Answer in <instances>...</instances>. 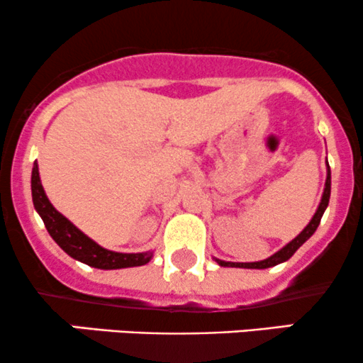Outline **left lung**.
<instances>
[{
    "instance_id": "8db88e82",
    "label": "left lung",
    "mask_w": 363,
    "mask_h": 363,
    "mask_svg": "<svg viewBox=\"0 0 363 363\" xmlns=\"http://www.w3.org/2000/svg\"><path fill=\"white\" fill-rule=\"evenodd\" d=\"M329 196H331V170H329V165H328V176H326V184H324V193H323V198H320V203L318 206V210H315L314 216H312V220L307 225L306 228L295 237L294 240H290L289 244L285 245V247H281L280 251L274 252L273 256H269L268 259H262V261H256V262H230V261H222V259H215L218 262L220 266H230V268H249V269H266V268H272V266H277L280 264V262H285L289 261L291 256H294L295 251H297L301 245L306 242L309 237L314 234L315 230H318L319 223H320V218H323V213L324 210L328 208V203H329Z\"/></svg>"
}]
</instances>
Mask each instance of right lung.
I'll return each instance as SVG.
<instances>
[{
    "instance_id": "add662e5",
    "label": "right lung",
    "mask_w": 363,
    "mask_h": 363,
    "mask_svg": "<svg viewBox=\"0 0 363 363\" xmlns=\"http://www.w3.org/2000/svg\"><path fill=\"white\" fill-rule=\"evenodd\" d=\"M32 201H34L37 213L43 218L45 228H48L49 235L52 237L54 242L60 245L68 256H72L73 259L85 262L91 268L121 269L133 268V266H143L153 257L152 251L136 254L109 251V249L101 247L90 237L83 234L80 228L74 227L66 216H62L51 205V201H49L48 196L44 193L43 184H40L37 162H34V167H32Z\"/></svg>"
}]
</instances>
